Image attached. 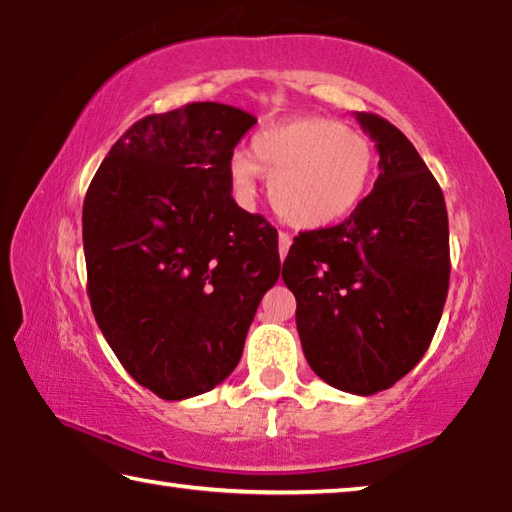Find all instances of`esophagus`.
Segmentation results:
<instances>
[{"label":"esophagus","instance_id":"34e87169","mask_svg":"<svg viewBox=\"0 0 512 512\" xmlns=\"http://www.w3.org/2000/svg\"><path fill=\"white\" fill-rule=\"evenodd\" d=\"M289 248H291V237L287 235V232H280V235H277V250H280V259L287 257Z\"/></svg>","mask_w":512,"mask_h":512}]
</instances>
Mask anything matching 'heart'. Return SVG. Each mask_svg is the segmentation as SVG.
<instances>
[{
  "label": "heart",
  "instance_id": "obj_1",
  "mask_svg": "<svg viewBox=\"0 0 512 512\" xmlns=\"http://www.w3.org/2000/svg\"><path fill=\"white\" fill-rule=\"evenodd\" d=\"M228 173L241 207L255 203L264 173L280 219L293 228L318 230L357 210L375 173V149L341 121L300 117L257 133L250 158L232 155Z\"/></svg>",
  "mask_w": 512,
  "mask_h": 512
}]
</instances>
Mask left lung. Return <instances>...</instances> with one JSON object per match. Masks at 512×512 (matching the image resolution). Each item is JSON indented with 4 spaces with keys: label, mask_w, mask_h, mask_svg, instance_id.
<instances>
[{
    "label": "left lung",
    "mask_w": 512,
    "mask_h": 512,
    "mask_svg": "<svg viewBox=\"0 0 512 512\" xmlns=\"http://www.w3.org/2000/svg\"><path fill=\"white\" fill-rule=\"evenodd\" d=\"M379 178L348 219L293 239L282 280L296 296L307 363L354 395L391 388L424 357L449 289L443 189L391 121L357 112Z\"/></svg>",
    "instance_id": "1"
}]
</instances>
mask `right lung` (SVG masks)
<instances>
[{
	"label": "right lung",
	"mask_w": 512,
	"mask_h": 512,
	"mask_svg": "<svg viewBox=\"0 0 512 512\" xmlns=\"http://www.w3.org/2000/svg\"><path fill=\"white\" fill-rule=\"evenodd\" d=\"M255 124L214 101L144 117L85 194L92 314L128 375L162 400L212 391L237 368L280 277L275 228L230 194L232 153Z\"/></svg>",
	"instance_id": "right-lung-1"
}]
</instances>
